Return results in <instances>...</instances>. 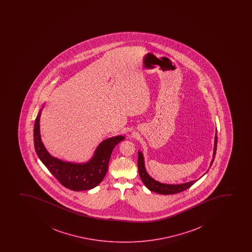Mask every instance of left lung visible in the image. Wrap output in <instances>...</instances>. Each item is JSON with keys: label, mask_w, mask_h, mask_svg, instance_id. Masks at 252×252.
I'll return each instance as SVG.
<instances>
[{"label": "left lung", "mask_w": 252, "mask_h": 252, "mask_svg": "<svg viewBox=\"0 0 252 252\" xmlns=\"http://www.w3.org/2000/svg\"><path fill=\"white\" fill-rule=\"evenodd\" d=\"M217 143L218 137L217 132L215 133V138H214V155H213V159H212L211 163H210V167H211L212 164L214 162V158H215V155H216V150H217ZM138 170H139V177L141 178L142 182L145 184V187L151 190V191H155L157 193L163 194V195H170V194H176L181 191H184L186 189L190 188L191 186L193 185L194 183H196L197 181L199 179L195 180V181H191L189 183H183V184H165V183H159L156 180L153 179L152 177H150V175L147 173V171L145 170V159H144V156L140 151L138 152ZM209 167V169H210ZM207 173V172H206Z\"/></svg>", "instance_id": "obj_1"}]
</instances>
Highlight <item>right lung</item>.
Instances as JSON below:
<instances>
[{
	"instance_id": "obj_1",
	"label": "right lung",
	"mask_w": 252,
	"mask_h": 252,
	"mask_svg": "<svg viewBox=\"0 0 252 252\" xmlns=\"http://www.w3.org/2000/svg\"><path fill=\"white\" fill-rule=\"evenodd\" d=\"M43 107L36 117L33 128L35 151L41 161L62 185L70 190L85 191L99 185L107 173L113 149L125 139V136L112 137L103 140L95 149L93 158L86 163L63 161L52 157L41 140L39 121Z\"/></svg>"
}]
</instances>
